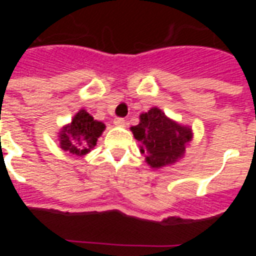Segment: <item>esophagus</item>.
<instances>
[{
  "label": "esophagus",
  "mask_w": 256,
  "mask_h": 256,
  "mask_svg": "<svg viewBox=\"0 0 256 256\" xmlns=\"http://www.w3.org/2000/svg\"><path fill=\"white\" fill-rule=\"evenodd\" d=\"M114 124L118 126H126V120H124L123 118H115Z\"/></svg>",
  "instance_id": "obj_1"
}]
</instances>
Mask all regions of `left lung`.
Wrapping results in <instances>:
<instances>
[{
    "label": "left lung",
    "mask_w": 256,
    "mask_h": 256,
    "mask_svg": "<svg viewBox=\"0 0 256 256\" xmlns=\"http://www.w3.org/2000/svg\"><path fill=\"white\" fill-rule=\"evenodd\" d=\"M130 130L140 142V151L144 156V162L152 169L180 162L194 137L192 128L168 118L156 106L148 112H142L140 123L130 126Z\"/></svg>",
    "instance_id": "obj_1"
}]
</instances>
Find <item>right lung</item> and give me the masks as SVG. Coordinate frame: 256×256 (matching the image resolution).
<instances>
[{"label": "right lung", "instance_id": "right-lung-1", "mask_svg": "<svg viewBox=\"0 0 256 256\" xmlns=\"http://www.w3.org/2000/svg\"><path fill=\"white\" fill-rule=\"evenodd\" d=\"M105 124L96 120L84 108H80L72 122L58 133L60 148L76 156L87 155L96 146V142L105 130Z\"/></svg>", "mask_w": 256, "mask_h": 256}]
</instances>
